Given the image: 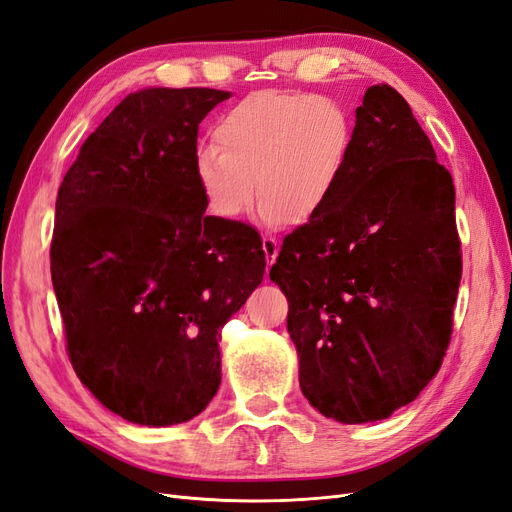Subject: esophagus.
Wrapping results in <instances>:
<instances>
[{
    "label": "esophagus",
    "mask_w": 512,
    "mask_h": 512,
    "mask_svg": "<svg viewBox=\"0 0 512 512\" xmlns=\"http://www.w3.org/2000/svg\"><path fill=\"white\" fill-rule=\"evenodd\" d=\"M262 250H265L267 265L271 267L277 258V252H280V245H277V241L273 237H262Z\"/></svg>",
    "instance_id": "1"
}]
</instances>
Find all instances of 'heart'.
<instances>
[{
	"label": "heart",
	"mask_w": 512,
	"mask_h": 512,
	"mask_svg": "<svg viewBox=\"0 0 512 512\" xmlns=\"http://www.w3.org/2000/svg\"><path fill=\"white\" fill-rule=\"evenodd\" d=\"M352 138L350 113L329 96L256 91L215 121L213 147L194 156V181L220 222L241 220L256 188L265 224L309 222L342 181Z\"/></svg>",
	"instance_id": "1"
}]
</instances>
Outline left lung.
I'll return each instance as SVG.
<instances>
[{
  "label": "left lung",
  "mask_w": 512,
  "mask_h": 512,
  "mask_svg": "<svg viewBox=\"0 0 512 512\" xmlns=\"http://www.w3.org/2000/svg\"><path fill=\"white\" fill-rule=\"evenodd\" d=\"M455 185L412 108L371 85L329 205L269 271L288 299L301 391L339 423H374L438 374L461 280Z\"/></svg>",
  "instance_id": "1"
}]
</instances>
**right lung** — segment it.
Returning <instances> with one entry per match:
<instances>
[{
    "label": "right lung",
    "mask_w": 512,
    "mask_h": 512,
    "mask_svg": "<svg viewBox=\"0 0 512 512\" xmlns=\"http://www.w3.org/2000/svg\"><path fill=\"white\" fill-rule=\"evenodd\" d=\"M230 91L123 98L59 185L51 277L76 376L136 425L203 412L222 382V327L265 275L260 235L205 215L198 123Z\"/></svg>",
    "instance_id": "obj_1"
}]
</instances>
